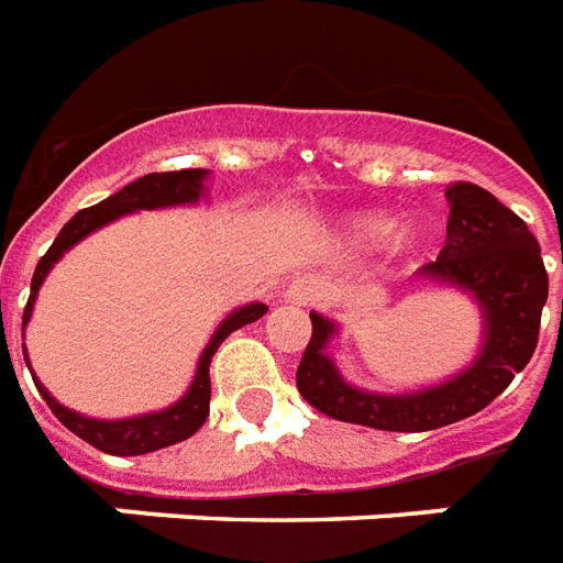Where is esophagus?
Instances as JSON below:
<instances>
[{
  "instance_id": "34e87169",
  "label": "esophagus",
  "mask_w": 563,
  "mask_h": 563,
  "mask_svg": "<svg viewBox=\"0 0 563 563\" xmlns=\"http://www.w3.org/2000/svg\"><path fill=\"white\" fill-rule=\"evenodd\" d=\"M318 289H321L318 280H312V277H298V280H291L289 286H286L283 298H286V303H298V307H303V303L318 298Z\"/></svg>"
}]
</instances>
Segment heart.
I'll list each match as a JSON object with an SVG mask.
<instances>
[{
    "label": "heart",
    "instance_id": "heart-1",
    "mask_svg": "<svg viewBox=\"0 0 563 563\" xmlns=\"http://www.w3.org/2000/svg\"><path fill=\"white\" fill-rule=\"evenodd\" d=\"M347 236H351V242H356V245H374V242H379V239H385L388 233H391L394 221L391 216H385V212H356L347 224ZM423 228H418V224H409V228H402L397 236H394V251L397 254H415L420 245H423Z\"/></svg>",
    "mask_w": 563,
    "mask_h": 563
}]
</instances>
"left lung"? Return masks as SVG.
<instances>
[{"mask_svg": "<svg viewBox=\"0 0 563 563\" xmlns=\"http://www.w3.org/2000/svg\"><path fill=\"white\" fill-rule=\"evenodd\" d=\"M446 201V245L418 277L467 291L479 303L485 321L479 356L471 368L423 391H362L344 383L327 356L335 324L312 312V339L298 365V391L327 418L388 432H429L485 409L532 360L550 295L538 239L517 212L476 184H450Z\"/></svg>", "mask_w": 563, "mask_h": 563, "instance_id": "1", "label": "left lung"}]
</instances>
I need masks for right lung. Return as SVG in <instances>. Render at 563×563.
<instances>
[{"label": "right lung", "mask_w": 563, "mask_h": 563, "mask_svg": "<svg viewBox=\"0 0 563 563\" xmlns=\"http://www.w3.org/2000/svg\"><path fill=\"white\" fill-rule=\"evenodd\" d=\"M210 172L207 169H180V172H152L145 178L128 184V187L119 189L117 195H110L96 207H87V210H78L73 219L66 221L64 230L57 233V239L52 242L46 254L40 256L37 268H34V277H31V298L25 303V312H22V333H25V324H29L31 309H34V298H37L40 286L46 280V274L52 272V265L60 260V256L69 251L73 245H78L84 236H90L92 230L104 228L119 216L136 210H161V207H178V203H195L203 195V178ZM268 312L265 303H245V307L233 309L212 333L210 344L203 347L201 360H198V371H195V379L189 385V391L180 397L175 406L163 411H152V415H140V418H125V420H99V418H84L78 411L66 409L52 397V394L40 385V379L34 376V385L37 391L43 394V400L55 418L64 423L69 432H75L78 438H84L87 444H92L101 453L110 455H143L154 453V450H163V446L178 444V441H187L189 435H195L198 429L203 427V420L210 415V362L212 353L219 351V344L228 339L233 330L245 324H254L256 318H263ZM25 353V347H22Z\"/></svg>", "instance_id": "add662e5"}]
</instances>
